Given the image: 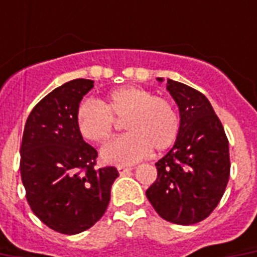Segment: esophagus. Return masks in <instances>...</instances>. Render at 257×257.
I'll list each match as a JSON object with an SVG mask.
<instances>
[{
  "instance_id": "34e87169",
  "label": "esophagus",
  "mask_w": 257,
  "mask_h": 257,
  "mask_svg": "<svg viewBox=\"0 0 257 257\" xmlns=\"http://www.w3.org/2000/svg\"><path fill=\"white\" fill-rule=\"evenodd\" d=\"M117 171H118L120 175H126V173H129V172L132 171V168H131V167H122V165H118V167H117Z\"/></svg>"
}]
</instances>
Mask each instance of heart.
Wrapping results in <instances>:
<instances>
[{"label":"heart","mask_w":257,"mask_h":257,"mask_svg":"<svg viewBox=\"0 0 257 257\" xmlns=\"http://www.w3.org/2000/svg\"><path fill=\"white\" fill-rule=\"evenodd\" d=\"M77 128L85 140L104 144L116 131V120H124L125 136L102 149V159L113 164H132L151 153L164 152L180 133V117L165 97L153 96L141 86L126 85L109 92L104 100H84L78 105Z\"/></svg>","instance_id":"b5f03b06"}]
</instances>
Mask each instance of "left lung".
Listing matches in <instances>:
<instances>
[{
    "mask_svg": "<svg viewBox=\"0 0 257 257\" xmlns=\"http://www.w3.org/2000/svg\"><path fill=\"white\" fill-rule=\"evenodd\" d=\"M167 89L179 106L180 133L156 163L157 179L147 197L164 220L191 225L207 219L223 197L231 171L228 139L203 93L173 80Z\"/></svg>",
    "mask_w": 257,
    "mask_h": 257,
    "instance_id": "obj_1",
    "label": "left lung"
}]
</instances>
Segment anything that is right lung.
I'll return each instance as SVG.
<instances>
[{
  "label": "right lung",
  "mask_w": 257,
  "mask_h": 257,
  "mask_svg": "<svg viewBox=\"0 0 257 257\" xmlns=\"http://www.w3.org/2000/svg\"><path fill=\"white\" fill-rule=\"evenodd\" d=\"M93 88L77 78L46 94L30 112L20 171L32 211L50 229L76 235L94 225L108 208L114 167L96 168L97 151L77 128V108Z\"/></svg>",
  "instance_id": "1"
}]
</instances>
